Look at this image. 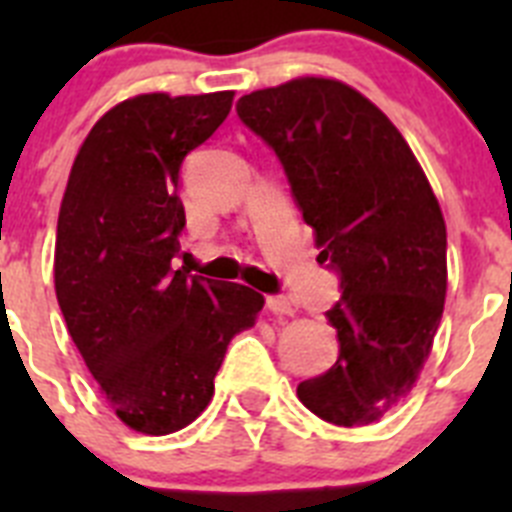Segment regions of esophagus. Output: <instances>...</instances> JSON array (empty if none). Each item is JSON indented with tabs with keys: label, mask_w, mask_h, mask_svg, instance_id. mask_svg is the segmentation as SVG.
Listing matches in <instances>:
<instances>
[{
	"label": "esophagus",
	"mask_w": 512,
	"mask_h": 512,
	"mask_svg": "<svg viewBox=\"0 0 512 512\" xmlns=\"http://www.w3.org/2000/svg\"><path fill=\"white\" fill-rule=\"evenodd\" d=\"M266 307H269V312H274V315H292V302L284 295H269L266 297Z\"/></svg>",
	"instance_id": "1"
}]
</instances>
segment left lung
Here are the masks:
<instances>
[{"label":"left lung","instance_id":"1","mask_svg":"<svg viewBox=\"0 0 512 512\" xmlns=\"http://www.w3.org/2000/svg\"><path fill=\"white\" fill-rule=\"evenodd\" d=\"M235 112L287 174L318 261L341 300L328 372L297 397L333 425L377 423L431 354L446 300V223L413 151L379 107L333 79H295L238 99Z\"/></svg>","mask_w":512,"mask_h":512}]
</instances>
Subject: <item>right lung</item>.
<instances>
[{
    "instance_id": "obj_1",
    "label": "right lung",
    "mask_w": 512,
    "mask_h": 512,
    "mask_svg": "<svg viewBox=\"0 0 512 512\" xmlns=\"http://www.w3.org/2000/svg\"><path fill=\"white\" fill-rule=\"evenodd\" d=\"M233 92L140 94L112 107L71 166L58 212L56 297L104 400L133 431L166 436L215 392L235 333L264 297L174 269L184 158L228 117Z\"/></svg>"
}]
</instances>
